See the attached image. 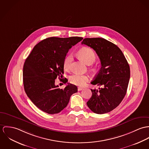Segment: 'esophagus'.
I'll return each mask as SVG.
<instances>
[{
    "label": "esophagus",
    "mask_w": 149,
    "mask_h": 149,
    "mask_svg": "<svg viewBox=\"0 0 149 149\" xmlns=\"http://www.w3.org/2000/svg\"><path fill=\"white\" fill-rule=\"evenodd\" d=\"M83 90V88H82V87H78V91H81Z\"/></svg>",
    "instance_id": "obj_1"
}]
</instances>
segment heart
<instances>
[{
  "instance_id": "obj_1",
  "label": "heart",
  "mask_w": 149,
  "mask_h": 149,
  "mask_svg": "<svg viewBox=\"0 0 149 149\" xmlns=\"http://www.w3.org/2000/svg\"><path fill=\"white\" fill-rule=\"evenodd\" d=\"M78 55L80 59L87 65L93 64L96 60V55L94 51L89 47H83L79 50ZM72 61V55H67L63 61V67L66 71H69ZM88 81V77L86 75L74 74L70 78V82L72 84L82 86Z\"/></svg>"
}]
</instances>
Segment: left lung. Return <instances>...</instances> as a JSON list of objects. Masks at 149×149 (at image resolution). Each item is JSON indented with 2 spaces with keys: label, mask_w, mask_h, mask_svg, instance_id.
I'll return each mask as SVG.
<instances>
[{
  "label": "left lung",
  "mask_w": 149,
  "mask_h": 149,
  "mask_svg": "<svg viewBox=\"0 0 149 149\" xmlns=\"http://www.w3.org/2000/svg\"><path fill=\"white\" fill-rule=\"evenodd\" d=\"M82 45L95 50L101 63L98 73L91 83L102 87L91 89L92 96L87 104L96 114L109 113L120 103L126 94L130 66L120 49L104 38H85Z\"/></svg>",
  "instance_id": "1"
}]
</instances>
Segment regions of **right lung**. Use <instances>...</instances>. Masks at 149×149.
Segmentation results:
<instances>
[{"label":"right lung","instance_id":"1","mask_svg":"<svg viewBox=\"0 0 149 149\" xmlns=\"http://www.w3.org/2000/svg\"><path fill=\"white\" fill-rule=\"evenodd\" d=\"M82 39L77 36L46 38L35 46L26 59L23 70L24 88L42 111L49 114L59 113L66 107L70 97L78 91L77 87L70 83L61 89L55 84V80L63 77V61L68 50Z\"/></svg>","mask_w":149,"mask_h":149}]
</instances>
